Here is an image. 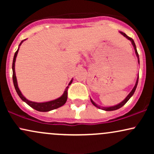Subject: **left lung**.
Instances as JSON below:
<instances>
[{"mask_svg":"<svg viewBox=\"0 0 154 154\" xmlns=\"http://www.w3.org/2000/svg\"><path fill=\"white\" fill-rule=\"evenodd\" d=\"M119 32L121 33V34L124 37H125V38H126L127 39H128L129 40H130V41H131V43H132V45H133V48H134V49H135V54H136V56H137V62H138V63H139V64H140L139 56H138V54H137V49H136V45H135V42H134V40H132V39L131 38H130V37H128V35H127L126 34H125V33L122 32ZM138 78H139V75L137 76V80H136L135 85V86H134V88H132V91H131V92H130V93H129L128 96H127L126 98H125V99H124V100H122V101L121 102V103H119L116 104V105H115V106H108V107H104V106H100L98 105V104H96V103H95V102L93 101V100H92L91 98V103H93V105H94L95 107L98 108V109H102V110H104V111H114V110H116V109H120V108H121V107H122L123 106L125 105V104L128 101L129 99H130V98H131V97L132 96V95H133L134 93H135V90H136V88H137V82H138Z\"/></svg>","mask_w":154,"mask_h":154,"instance_id":"obj_1","label":"left lung"}]
</instances>
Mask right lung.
Wrapping results in <instances>:
<instances>
[{
    "instance_id": "add662e5",
    "label": "right lung",
    "mask_w": 154,
    "mask_h": 154,
    "mask_svg": "<svg viewBox=\"0 0 154 154\" xmlns=\"http://www.w3.org/2000/svg\"><path fill=\"white\" fill-rule=\"evenodd\" d=\"M25 40H22V41L20 43V44H19L18 49H17V51H16L14 56L13 63H12V70H13V82H14V85L15 90H16V91H17V94H18V95L20 97V98L23 100V101L25 102L26 104H28V105H29L30 107L32 108V109H35V110H37L38 111L46 112V111L54 110V109H58V108L64 105L65 103L66 102L67 91H68L69 85H70L72 84L73 79H71V81H70L69 83L68 86L66 88V89H65V91H64V92H63V93L61 96H60L59 98H56V99H55V100H50V101H47V102H43V103H38V102L31 101V100H29L28 99H26L25 97L22 95V92L20 91V90H19V88L18 87V83H17V77H16L15 62H16V59H17V54H18L19 50V47H20V45H22V43Z\"/></svg>"
}]
</instances>
